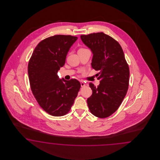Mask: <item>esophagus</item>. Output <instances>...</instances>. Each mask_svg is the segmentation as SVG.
<instances>
[{
	"mask_svg": "<svg viewBox=\"0 0 160 160\" xmlns=\"http://www.w3.org/2000/svg\"><path fill=\"white\" fill-rule=\"evenodd\" d=\"M80 84H81L82 87H84L86 86V82H84V81H82V80L80 81Z\"/></svg>",
	"mask_w": 160,
	"mask_h": 160,
	"instance_id": "obj_1",
	"label": "esophagus"
}]
</instances>
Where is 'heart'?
Returning <instances> with one entry per match:
<instances>
[{"label":"heart","mask_w":160,"mask_h":160,"mask_svg":"<svg viewBox=\"0 0 160 160\" xmlns=\"http://www.w3.org/2000/svg\"><path fill=\"white\" fill-rule=\"evenodd\" d=\"M82 49H84V48H79V49H78V50H82Z\"/></svg>","instance_id":"obj_1"}]
</instances>
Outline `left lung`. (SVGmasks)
I'll use <instances>...</instances> for the list:
<instances>
[{
  "mask_svg": "<svg viewBox=\"0 0 160 160\" xmlns=\"http://www.w3.org/2000/svg\"><path fill=\"white\" fill-rule=\"evenodd\" d=\"M82 42L92 51V66L98 71L100 84L89 86L92 95L87 98L92 114L104 118L116 112L129 86L130 70L120 44L102 32L81 35Z\"/></svg>",
  "mask_w": 160,
  "mask_h": 160,
  "instance_id": "obj_1",
  "label": "left lung"
}]
</instances>
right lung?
I'll return each instance as SVG.
<instances>
[{
    "label": "right lung",
    "mask_w": 160,
    "mask_h": 160,
    "mask_svg": "<svg viewBox=\"0 0 160 160\" xmlns=\"http://www.w3.org/2000/svg\"><path fill=\"white\" fill-rule=\"evenodd\" d=\"M78 39L71 35H54L42 40L28 64L30 88L40 106L50 115L63 116L73 106L81 87L76 79L66 80L58 75L65 64L70 47Z\"/></svg>",
    "instance_id": "1"
}]
</instances>
